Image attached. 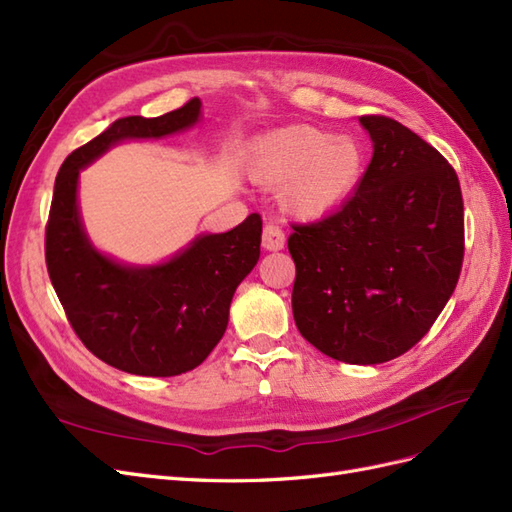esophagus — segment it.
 Instances as JSON below:
<instances>
[{
	"label": "esophagus",
	"instance_id": "34e87169",
	"mask_svg": "<svg viewBox=\"0 0 512 512\" xmlns=\"http://www.w3.org/2000/svg\"><path fill=\"white\" fill-rule=\"evenodd\" d=\"M286 243L284 239V232L278 224H267L265 228H262V247L269 252H278L282 250Z\"/></svg>",
	"mask_w": 512,
	"mask_h": 512
}]
</instances>
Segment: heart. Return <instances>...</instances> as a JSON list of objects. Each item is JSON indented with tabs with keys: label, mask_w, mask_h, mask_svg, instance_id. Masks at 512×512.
<instances>
[{
	"label": "heart",
	"mask_w": 512,
	"mask_h": 512,
	"mask_svg": "<svg viewBox=\"0 0 512 512\" xmlns=\"http://www.w3.org/2000/svg\"><path fill=\"white\" fill-rule=\"evenodd\" d=\"M364 165V148L355 137L295 124L260 137L250 174L260 185H284L286 209L310 219L347 202L362 181Z\"/></svg>",
	"instance_id": "obj_1"
}]
</instances>
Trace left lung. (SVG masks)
I'll return each instance as SVG.
<instances>
[{"mask_svg": "<svg viewBox=\"0 0 512 512\" xmlns=\"http://www.w3.org/2000/svg\"><path fill=\"white\" fill-rule=\"evenodd\" d=\"M372 153L338 211L290 224L299 334L347 364H381L428 334L459 282L465 252L459 176L420 135L362 116Z\"/></svg>", "mask_w": 512, "mask_h": 512, "instance_id": "8db88e82", "label": "left lung"}]
</instances>
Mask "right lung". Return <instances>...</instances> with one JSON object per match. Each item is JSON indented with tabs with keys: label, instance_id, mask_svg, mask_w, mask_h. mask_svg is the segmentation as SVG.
I'll use <instances>...</instances> for the list:
<instances>
[{
	"label": "right lung",
	"instance_id": "right-lung-1",
	"mask_svg": "<svg viewBox=\"0 0 512 512\" xmlns=\"http://www.w3.org/2000/svg\"><path fill=\"white\" fill-rule=\"evenodd\" d=\"M200 99L159 118L129 116L73 150L55 176L45 260L66 319L86 349L118 370L176 377L200 366L222 340L234 290L260 258L262 219L252 213L224 234H206L159 267L133 269L88 243L77 213L79 170L127 137L191 127Z\"/></svg>",
	"mask_w": 512,
	"mask_h": 512
}]
</instances>
